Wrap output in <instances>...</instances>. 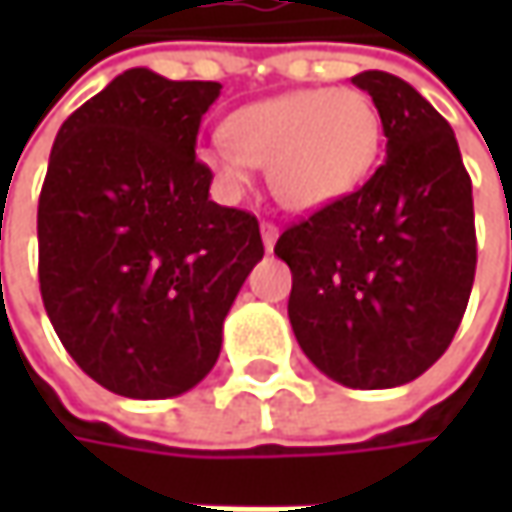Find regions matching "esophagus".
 Wrapping results in <instances>:
<instances>
[{"label": "esophagus", "mask_w": 512, "mask_h": 512, "mask_svg": "<svg viewBox=\"0 0 512 512\" xmlns=\"http://www.w3.org/2000/svg\"><path fill=\"white\" fill-rule=\"evenodd\" d=\"M276 239H279V227L273 225V222H262V242H265L267 253L273 250V245H276Z\"/></svg>", "instance_id": "1"}]
</instances>
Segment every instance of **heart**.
<instances>
[{"label":"heart","mask_w":512,"mask_h":512,"mask_svg":"<svg viewBox=\"0 0 512 512\" xmlns=\"http://www.w3.org/2000/svg\"><path fill=\"white\" fill-rule=\"evenodd\" d=\"M227 139L199 148L219 185L239 193L250 165L267 168L273 196L290 210H322L373 173L384 142L379 105L359 88H305L239 108Z\"/></svg>","instance_id":"obj_1"}]
</instances>
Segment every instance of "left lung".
<instances>
[{"label": "left lung", "mask_w": 512, "mask_h": 512, "mask_svg": "<svg viewBox=\"0 0 512 512\" xmlns=\"http://www.w3.org/2000/svg\"><path fill=\"white\" fill-rule=\"evenodd\" d=\"M379 105L387 159L310 213L273 253L293 273L287 316L325 376L356 390L419 379L462 325L476 276L473 185L456 133L404 79L353 76Z\"/></svg>", "instance_id": "8db88e82"}]
</instances>
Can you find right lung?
Listing matches in <instances>:
<instances>
[{
  "mask_svg": "<svg viewBox=\"0 0 512 512\" xmlns=\"http://www.w3.org/2000/svg\"><path fill=\"white\" fill-rule=\"evenodd\" d=\"M219 82L130 68L56 133L39 196V290L73 362L128 399L205 379L259 222L210 202L196 136Z\"/></svg>",
  "mask_w": 512,
  "mask_h": 512,
  "instance_id": "1",
  "label": "right lung"
}]
</instances>
